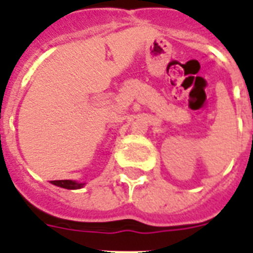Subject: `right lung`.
I'll use <instances>...</instances> for the list:
<instances>
[{
	"label": "right lung",
	"instance_id": "obj_1",
	"mask_svg": "<svg viewBox=\"0 0 253 253\" xmlns=\"http://www.w3.org/2000/svg\"><path fill=\"white\" fill-rule=\"evenodd\" d=\"M53 185L60 186V188L64 189H79L84 186V183H78L75 181H70V179H61V181H50Z\"/></svg>",
	"mask_w": 253,
	"mask_h": 253
}]
</instances>
